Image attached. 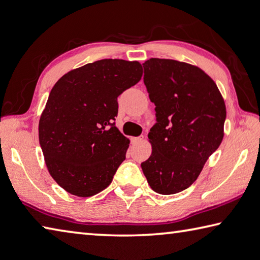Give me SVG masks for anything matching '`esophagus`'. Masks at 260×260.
Wrapping results in <instances>:
<instances>
[{
    "mask_svg": "<svg viewBox=\"0 0 260 260\" xmlns=\"http://www.w3.org/2000/svg\"><path fill=\"white\" fill-rule=\"evenodd\" d=\"M143 139H144L143 136H140V137H132V138H131V144L132 145H136V144L140 143V141L143 140Z\"/></svg>",
    "mask_w": 260,
    "mask_h": 260,
    "instance_id": "34e87169",
    "label": "esophagus"
}]
</instances>
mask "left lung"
Here are the masks:
<instances>
[{
  "label": "left lung",
  "mask_w": 260,
  "mask_h": 260,
  "mask_svg": "<svg viewBox=\"0 0 260 260\" xmlns=\"http://www.w3.org/2000/svg\"><path fill=\"white\" fill-rule=\"evenodd\" d=\"M143 66L156 123L148 134L153 151L141 169L155 192L174 194L197 180L221 145L226 109L216 84L198 67L169 58Z\"/></svg>",
  "instance_id": "8db88e82"
}]
</instances>
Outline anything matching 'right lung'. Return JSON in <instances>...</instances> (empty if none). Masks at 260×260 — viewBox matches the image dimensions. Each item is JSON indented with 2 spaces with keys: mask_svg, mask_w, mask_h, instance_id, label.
Here are the masks:
<instances>
[{
  "mask_svg": "<svg viewBox=\"0 0 260 260\" xmlns=\"http://www.w3.org/2000/svg\"><path fill=\"white\" fill-rule=\"evenodd\" d=\"M143 76L137 61L105 58L58 79L38 125L47 170L71 194L90 197L110 185L129 139L115 126L117 97Z\"/></svg>",
  "mask_w": 260,
  "mask_h": 260,
  "instance_id": "obj_1",
  "label": "right lung"
}]
</instances>
